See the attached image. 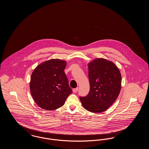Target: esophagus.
<instances>
[{"mask_svg":"<svg viewBox=\"0 0 149 149\" xmlns=\"http://www.w3.org/2000/svg\"><path fill=\"white\" fill-rule=\"evenodd\" d=\"M78 89H78V88H74V89H72V92L74 93L78 92Z\"/></svg>","mask_w":149,"mask_h":149,"instance_id":"34e87169","label":"esophagus"}]
</instances>
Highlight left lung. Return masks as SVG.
<instances>
[{
  "instance_id": "8db88e82",
  "label": "left lung",
  "mask_w": 149,
  "mask_h": 149,
  "mask_svg": "<svg viewBox=\"0 0 149 149\" xmlns=\"http://www.w3.org/2000/svg\"><path fill=\"white\" fill-rule=\"evenodd\" d=\"M90 91L79 98L83 106L93 113L103 112L117 98L121 88L120 71L115 64L97 58L88 64Z\"/></svg>"
}]
</instances>
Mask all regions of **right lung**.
<instances>
[{
	"label": "right lung",
	"instance_id": "right-lung-1",
	"mask_svg": "<svg viewBox=\"0 0 149 149\" xmlns=\"http://www.w3.org/2000/svg\"><path fill=\"white\" fill-rule=\"evenodd\" d=\"M66 63L51 59L38 65L31 78L30 91L37 104L44 109L63 106L72 89L64 72Z\"/></svg>",
	"mask_w": 149,
	"mask_h": 149
}]
</instances>
